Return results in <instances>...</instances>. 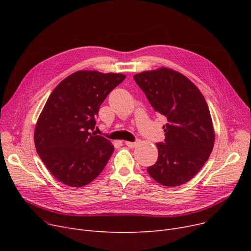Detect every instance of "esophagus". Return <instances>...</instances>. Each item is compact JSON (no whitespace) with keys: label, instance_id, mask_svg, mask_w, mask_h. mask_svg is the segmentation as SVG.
<instances>
[{"label":"esophagus","instance_id":"1","mask_svg":"<svg viewBox=\"0 0 251 251\" xmlns=\"http://www.w3.org/2000/svg\"><path fill=\"white\" fill-rule=\"evenodd\" d=\"M125 144L126 146L128 147V148H130V149H133V148H135L137 144H138V142L137 141H135V142H131V141H125Z\"/></svg>","mask_w":251,"mask_h":251}]
</instances>
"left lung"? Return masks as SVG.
Returning a JSON list of instances; mask_svg holds the SVG:
<instances>
[{
  "label": "left lung",
  "instance_id": "obj_1",
  "mask_svg": "<svg viewBox=\"0 0 251 251\" xmlns=\"http://www.w3.org/2000/svg\"><path fill=\"white\" fill-rule=\"evenodd\" d=\"M134 80L153 110L168 120L157 161L148 168L152 179L175 187L191 180L214 149L215 131L204 97L185 75L170 68L143 71Z\"/></svg>",
  "mask_w": 251,
  "mask_h": 251
}]
</instances>
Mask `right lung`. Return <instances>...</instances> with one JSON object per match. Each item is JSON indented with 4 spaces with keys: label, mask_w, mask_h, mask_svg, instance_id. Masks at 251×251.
Segmentation results:
<instances>
[{
    "label": "right lung",
    "mask_w": 251,
    "mask_h": 251,
    "mask_svg": "<svg viewBox=\"0 0 251 251\" xmlns=\"http://www.w3.org/2000/svg\"><path fill=\"white\" fill-rule=\"evenodd\" d=\"M125 78L121 73L77 71L49 97L37 119L34 144L51 175L65 185L85 186L107 165L114 146L90 130L104 99Z\"/></svg>",
    "instance_id": "right-lung-1"
}]
</instances>
